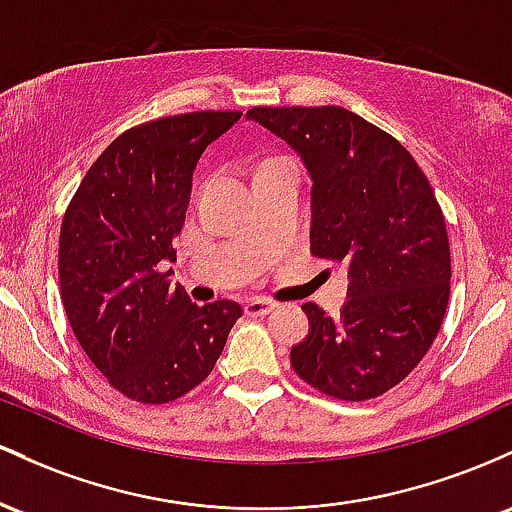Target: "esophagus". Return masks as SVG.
<instances>
[{
  "label": "esophagus",
  "instance_id": "34e87169",
  "mask_svg": "<svg viewBox=\"0 0 512 512\" xmlns=\"http://www.w3.org/2000/svg\"><path fill=\"white\" fill-rule=\"evenodd\" d=\"M273 309L275 304L271 300H263V297H254V300L244 304V312L249 314V317H266V314H271Z\"/></svg>",
  "mask_w": 512,
  "mask_h": 512
}]
</instances>
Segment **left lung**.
I'll use <instances>...</instances> for the list:
<instances>
[{
    "label": "left lung",
    "instance_id": "left-lung-1",
    "mask_svg": "<svg viewBox=\"0 0 512 512\" xmlns=\"http://www.w3.org/2000/svg\"><path fill=\"white\" fill-rule=\"evenodd\" d=\"M312 176V254L348 266V302L302 304L309 336L290 350L304 382L343 401L375 399L423 360L450 300V244L409 149L341 106L249 108Z\"/></svg>",
    "mask_w": 512,
    "mask_h": 512
}]
</instances>
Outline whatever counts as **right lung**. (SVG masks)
Listing matches in <instances>:
<instances>
[{
  "label": "right lung",
  "instance_id": "right-lung-1",
  "mask_svg": "<svg viewBox=\"0 0 512 512\" xmlns=\"http://www.w3.org/2000/svg\"><path fill=\"white\" fill-rule=\"evenodd\" d=\"M239 111H195L125 130L79 183L60 227V297L79 346L108 384L166 404L210 375L241 317L195 304L169 280L193 171Z\"/></svg>",
  "mask_w": 512,
  "mask_h": 512
}]
</instances>
